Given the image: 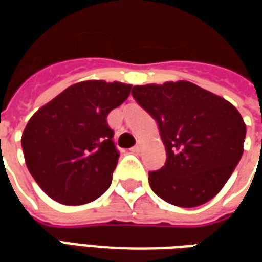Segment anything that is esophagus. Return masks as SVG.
<instances>
[{
	"mask_svg": "<svg viewBox=\"0 0 262 262\" xmlns=\"http://www.w3.org/2000/svg\"><path fill=\"white\" fill-rule=\"evenodd\" d=\"M142 147H143V143L142 142H137V144L136 146H135V147L132 148V150H133V151H140V150H142Z\"/></svg>",
	"mask_w": 262,
	"mask_h": 262,
	"instance_id": "1",
	"label": "esophagus"
}]
</instances>
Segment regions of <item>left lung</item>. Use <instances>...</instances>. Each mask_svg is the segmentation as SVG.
<instances>
[{
  "label": "left lung",
  "mask_w": 262,
  "mask_h": 262,
  "mask_svg": "<svg viewBox=\"0 0 262 262\" xmlns=\"http://www.w3.org/2000/svg\"><path fill=\"white\" fill-rule=\"evenodd\" d=\"M132 95L157 122L167 160L148 172L165 202L195 208L225 187L243 156L246 123L225 98L189 81L136 85Z\"/></svg>",
  "instance_id": "obj_1"
}]
</instances>
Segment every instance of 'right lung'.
Returning a JSON list of instances; mask_svg holds the SVG:
<instances>
[{"mask_svg":"<svg viewBox=\"0 0 262 262\" xmlns=\"http://www.w3.org/2000/svg\"><path fill=\"white\" fill-rule=\"evenodd\" d=\"M130 90L116 81L77 82L29 119L22 135L26 167L52 199L82 205L111 187L119 151L106 116Z\"/></svg>","mask_w":262,"mask_h":262,"instance_id":"1","label":"right lung"}]
</instances>
